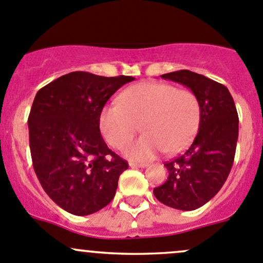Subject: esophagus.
I'll return each mask as SVG.
<instances>
[{
  "label": "esophagus",
  "mask_w": 263,
  "mask_h": 263,
  "mask_svg": "<svg viewBox=\"0 0 263 263\" xmlns=\"http://www.w3.org/2000/svg\"><path fill=\"white\" fill-rule=\"evenodd\" d=\"M147 165V163H135V161H131V163H129V166H131V168H146Z\"/></svg>",
  "instance_id": "esophagus-1"
}]
</instances>
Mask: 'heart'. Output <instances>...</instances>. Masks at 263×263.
I'll use <instances>...</instances> for the list:
<instances>
[{
    "label": "heart",
    "mask_w": 263,
    "mask_h": 263,
    "mask_svg": "<svg viewBox=\"0 0 263 263\" xmlns=\"http://www.w3.org/2000/svg\"><path fill=\"white\" fill-rule=\"evenodd\" d=\"M200 122L201 105L195 92L161 82L128 87L119 97V105H107L99 117L102 135L116 148L123 147L139 128L144 132L124 148L132 160H150L161 150H183L197 134Z\"/></svg>",
    "instance_id": "heart-1"
}]
</instances>
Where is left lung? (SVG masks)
Instances as JSON below:
<instances>
[{
	"mask_svg": "<svg viewBox=\"0 0 263 263\" xmlns=\"http://www.w3.org/2000/svg\"><path fill=\"white\" fill-rule=\"evenodd\" d=\"M161 78L195 92L201 122L190 146L164 164L168 179L154 188V195L169 208L196 210L219 192L229 176L238 141L237 108L227 86L200 73L181 70Z\"/></svg>",
	"mask_w": 263,
	"mask_h": 263,
	"instance_id": "left-lung-1",
	"label": "left lung"
}]
</instances>
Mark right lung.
I'll use <instances>...</instances> for the list:
<instances>
[{
	"mask_svg": "<svg viewBox=\"0 0 263 263\" xmlns=\"http://www.w3.org/2000/svg\"><path fill=\"white\" fill-rule=\"evenodd\" d=\"M134 80L75 71L36 92L28 118L34 171L47 195L67 213L94 214L115 197L128 164L104 142L99 117L108 99Z\"/></svg>",
	"mask_w": 263,
	"mask_h": 263,
	"instance_id": "right-lung-1",
	"label": "right lung"
}]
</instances>
